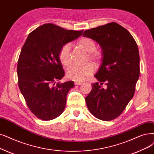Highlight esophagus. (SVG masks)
Segmentation results:
<instances>
[{
  "label": "esophagus",
  "instance_id": "1",
  "mask_svg": "<svg viewBox=\"0 0 154 154\" xmlns=\"http://www.w3.org/2000/svg\"><path fill=\"white\" fill-rule=\"evenodd\" d=\"M74 84H75V85H79L82 84V82H77V81H75V82H74Z\"/></svg>",
  "mask_w": 154,
  "mask_h": 154
}]
</instances>
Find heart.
Segmentation results:
<instances>
[{
    "mask_svg": "<svg viewBox=\"0 0 154 154\" xmlns=\"http://www.w3.org/2000/svg\"><path fill=\"white\" fill-rule=\"evenodd\" d=\"M77 44L89 53V57L94 62H99L102 58V54L99 51H95L96 44L94 40L88 37L79 39ZM58 59L64 66H69L72 62L70 55V45L65 44L59 51ZM94 72V66L91 63L84 65H74L67 72V77L74 81H83L91 76Z\"/></svg>",
    "mask_w": 154,
    "mask_h": 154,
    "instance_id": "b5f03b06",
    "label": "heart"
}]
</instances>
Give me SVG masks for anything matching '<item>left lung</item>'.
Segmentation results:
<instances>
[{
	"label": "left lung",
	"instance_id": "left-lung-1",
	"mask_svg": "<svg viewBox=\"0 0 154 154\" xmlns=\"http://www.w3.org/2000/svg\"><path fill=\"white\" fill-rule=\"evenodd\" d=\"M83 36L97 42L103 56L94 75L101 83L92 84L85 103L94 116L111 121L122 114L134 96L140 75L138 46L129 31L115 22L85 30Z\"/></svg>",
	"mask_w": 154,
	"mask_h": 154
}]
</instances>
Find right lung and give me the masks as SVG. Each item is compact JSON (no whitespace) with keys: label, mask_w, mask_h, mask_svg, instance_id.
<instances>
[{"label":"right lung","mask_w":154,"mask_h":154,"mask_svg":"<svg viewBox=\"0 0 154 154\" xmlns=\"http://www.w3.org/2000/svg\"><path fill=\"white\" fill-rule=\"evenodd\" d=\"M83 31L46 23L26 39L18 59V85L29 110L38 118L49 121L63 112L66 95L74 84L70 81L55 85L65 75L58 53L62 46L81 36Z\"/></svg>","instance_id":"add662e5"}]
</instances>
